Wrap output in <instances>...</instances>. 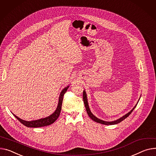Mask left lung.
<instances>
[{"label":"left lung","instance_id":"left-lung-1","mask_svg":"<svg viewBox=\"0 0 156 156\" xmlns=\"http://www.w3.org/2000/svg\"><path fill=\"white\" fill-rule=\"evenodd\" d=\"M83 101H84V104H85V108H86V110H87V113L88 116L93 120L95 121L97 123H101V124H104V125H115V124H117L120 122H121L122 120H123L124 119H126L127 117H129V115H130V114L132 112V111L134 110V108L136 107L137 103L140 98V97L139 98L137 104L134 106V107L129 112H128L127 113H126V115H124L123 116H122V117L115 120H113V121H110V122H107V121H105V120H101L98 118H97V117H95L93 114L91 113L90 109V107H89V105H88V98H87V93H86V91L84 90H83Z\"/></svg>","mask_w":156,"mask_h":156}]
</instances>
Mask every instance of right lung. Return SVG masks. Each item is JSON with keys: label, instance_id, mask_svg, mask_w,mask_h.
I'll use <instances>...</instances> for the list:
<instances>
[{"label": "right lung", "instance_id": "add662e5", "mask_svg": "<svg viewBox=\"0 0 156 156\" xmlns=\"http://www.w3.org/2000/svg\"><path fill=\"white\" fill-rule=\"evenodd\" d=\"M69 85L66 87L65 88H63L62 90V91H61L60 94H59V99H58V106L55 110V111L50 115L49 116L47 117H44L43 119H40L38 120H31V121H26L24 120H23L19 118L18 117H17L16 115L13 113H12L13 114V115L21 123H23L24 126H26L27 127H32V128H37V127H44V126H49L51 124L53 123L58 118L60 112H61V107H62V103H63V97L65 93H66V91H67L68 88H69Z\"/></svg>", "mask_w": 156, "mask_h": 156}]
</instances>
